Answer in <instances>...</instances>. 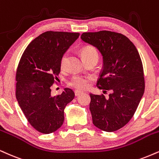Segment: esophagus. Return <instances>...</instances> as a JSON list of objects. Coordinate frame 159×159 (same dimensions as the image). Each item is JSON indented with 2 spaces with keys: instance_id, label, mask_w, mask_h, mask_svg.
Here are the masks:
<instances>
[{
  "instance_id": "esophagus-1",
  "label": "esophagus",
  "mask_w": 159,
  "mask_h": 159,
  "mask_svg": "<svg viewBox=\"0 0 159 159\" xmlns=\"http://www.w3.org/2000/svg\"><path fill=\"white\" fill-rule=\"evenodd\" d=\"M82 93L81 91H79V90H75V96H78V95H80Z\"/></svg>"
}]
</instances>
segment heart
I'll list each match as a JSON object with an SVG mask.
<instances>
[{"mask_svg":"<svg viewBox=\"0 0 159 159\" xmlns=\"http://www.w3.org/2000/svg\"><path fill=\"white\" fill-rule=\"evenodd\" d=\"M82 55H83L84 60L89 58H96L98 59V55L97 51L91 47H84L81 51ZM66 58H67V53H65L61 59V66L64 67L65 64H66ZM91 78L89 76L81 75L75 74L68 81V84L71 87L76 88L78 89H85L89 87V81H90Z\"/></svg>","mask_w":159,"mask_h":159,"instance_id":"b5f03b06","label":"heart"}]
</instances>
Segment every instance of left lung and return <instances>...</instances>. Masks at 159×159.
<instances>
[{
	"label": "left lung",
	"instance_id": "1",
	"mask_svg": "<svg viewBox=\"0 0 159 159\" xmlns=\"http://www.w3.org/2000/svg\"><path fill=\"white\" fill-rule=\"evenodd\" d=\"M81 38L102 55L103 69L97 87L104 93L110 92L107 98L104 95L90 94L93 123L101 130L116 131L129 121L144 95L140 55L130 40L117 32H84Z\"/></svg>",
	"mask_w": 159,
	"mask_h": 159
}]
</instances>
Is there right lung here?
<instances>
[{
    "label": "right lung",
    "instance_id": "1",
    "mask_svg": "<svg viewBox=\"0 0 159 159\" xmlns=\"http://www.w3.org/2000/svg\"><path fill=\"white\" fill-rule=\"evenodd\" d=\"M80 34L48 31L27 46L16 72V98L26 119L36 130L49 134L64 121V108L73 100L71 89L52 95L51 88L61 71V59Z\"/></svg>",
    "mask_w": 159,
    "mask_h": 159
}]
</instances>
